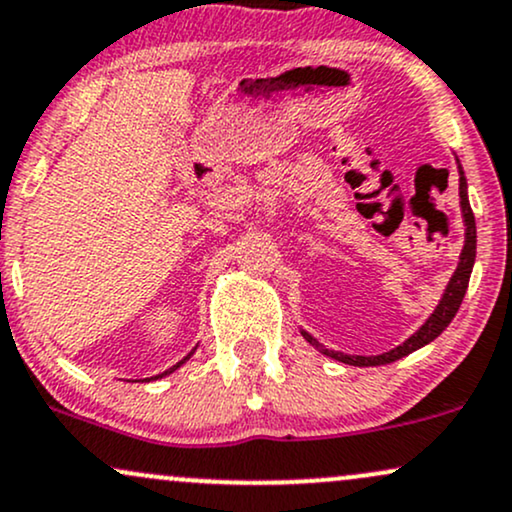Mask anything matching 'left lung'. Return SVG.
<instances>
[{
    "label": "left lung",
    "instance_id": "1",
    "mask_svg": "<svg viewBox=\"0 0 512 512\" xmlns=\"http://www.w3.org/2000/svg\"><path fill=\"white\" fill-rule=\"evenodd\" d=\"M458 171H460V209H463V221H465V245H463V252H460L458 267H455L451 281H448L446 291H443V295H441L439 305H436V310L432 312V315H429L427 322H424L420 329H417L415 334L408 338V341L400 343V346L389 350V353H381V355H346V353H338V350L324 348L322 343H319L312 334H307V331H300V334L305 336V341L312 343V346H315L319 353L334 357V360L346 362V365H353V367L389 365V362H396V360H400V357L415 353L417 348L432 343L434 338L439 336L448 324H451V319L455 317V312H458V307L465 298L467 283H470V274H472V267H474V255H477V226H474V214H472L470 200H467V181H465V171H463V166H460V162H458Z\"/></svg>",
    "mask_w": 512,
    "mask_h": 512
}]
</instances>
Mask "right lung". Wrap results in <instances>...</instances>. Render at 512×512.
I'll return each instance as SVG.
<instances>
[{
	"label": "right lung",
	"mask_w": 512,
	"mask_h": 512,
	"mask_svg": "<svg viewBox=\"0 0 512 512\" xmlns=\"http://www.w3.org/2000/svg\"><path fill=\"white\" fill-rule=\"evenodd\" d=\"M190 355H193V350H190V353H188L186 357H183V360H181V362H176V365H174V367H169V369H166V372H162V374H157V377H152V379H162V377H166V374L176 372V369H178V367H181V365H183V362H186V360H190ZM147 381H150V379H147Z\"/></svg>",
	"instance_id": "obj_1"
}]
</instances>
